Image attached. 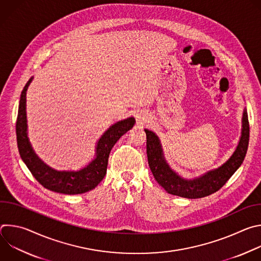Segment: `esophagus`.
<instances>
[{
  "label": "esophagus",
  "instance_id": "esophagus-1",
  "mask_svg": "<svg viewBox=\"0 0 261 261\" xmlns=\"http://www.w3.org/2000/svg\"><path fill=\"white\" fill-rule=\"evenodd\" d=\"M136 118H137V123L139 125H143L146 123V117L143 114H138Z\"/></svg>",
  "mask_w": 261,
  "mask_h": 261
}]
</instances>
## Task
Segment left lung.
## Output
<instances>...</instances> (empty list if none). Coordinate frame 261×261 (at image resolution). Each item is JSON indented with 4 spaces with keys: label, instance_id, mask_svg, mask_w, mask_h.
I'll list each match as a JSON object with an SVG mask.
<instances>
[{
    "label": "left lung",
    "instance_id": "left-lung-1",
    "mask_svg": "<svg viewBox=\"0 0 261 261\" xmlns=\"http://www.w3.org/2000/svg\"><path fill=\"white\" fill-rule=\"evenodd\" d=\"M144 132L146 134L148 166L158 184L169 194L196 199L217 192L240 168L247 154L250 129L247 108L245 107L242 118L241 137L232 155L219 167L211 169L193 178H185L175 172L164 157L162 144L158 135L148 129H144Z\"/></svg>",
    "mask_w": 261,
    "mask_h": 261
}]
</instances>
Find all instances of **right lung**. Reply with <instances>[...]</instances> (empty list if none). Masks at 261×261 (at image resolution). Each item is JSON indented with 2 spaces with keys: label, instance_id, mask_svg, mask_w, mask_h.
<instances>
[{
  "label": "right lung",
  "instance_id": "add662e5",
  "mask_svg": "<svg viewBox=\"0 0 261 261\" xmlns=\"http://www.w3.org/2000/svg\"><path fill=\"white\" fill-rule=\"evenodd\" d=\"M31 77L24 86L19 100L16 121V138L20 158L34 177L44 188L62 194H83L95 189L104 178L107 170L111 148L126 132L133 128V117L111 125L98 139L95 146V157L79 170H57L44 163L34 151L28 136L27 91L33 82Z\"/></svg>",
  "mask_w": 261,
  "mask_h": 261
}]
</instances>
